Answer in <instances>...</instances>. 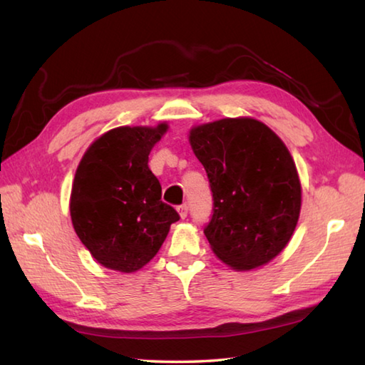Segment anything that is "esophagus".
Listing matches in <instances>:
<instances>
[{
    "label": "esophagus",
    "instance_id": "1",
    "mask_svg": "<svg viewBox=\"0 0 365 365\" xmlns=\"http://www.w3.org/2000/svg\"><path fill=\"white\" fill-rule=\"evenodd\" d=\"M177 210H178V215H180V218H187L188 216V205L187 204L178 205Z\"/></svg>",
    "mask_w": 365,
    "mask_h": 365
}]
</instances>
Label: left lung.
<instances>
[{
	"instance_id": "left-lung-1",
	"label": "left lung",
	"mask_w": 365,
	"mask_h": 365,
	"mask_svg": "<svg viewBox=\"0 0 365 365\" xmlns=\"http://www.w3.org/2000/svg\"><path fill=\"white\" fill-rule=\"evenodd\" d=\"M213 195L204 234L235 269H252L281 252L301 210V183L285 144L255 119H221L191 130Z\"/></svg>"
}]
</instances>
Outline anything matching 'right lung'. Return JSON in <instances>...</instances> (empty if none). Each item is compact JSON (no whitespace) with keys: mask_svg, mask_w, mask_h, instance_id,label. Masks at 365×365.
<instances>
[{"mask_svg":"<svg viewBox=\"0 0 365 365\" xmlns=\"http://www.w3.org/2000/svg\"><path fill=\"white\" fill-rule=\"evenodd\" d=\"M168 130L119 127L100 136L76 169L71 216L76 235L103 267L131 273L158 252L170 224L180 220L161 200L149 153Z\"/></svg>","mask_w":365,"mask_h":365,"instance_id":"obj_1","label":"right lung"}]
</instances>
